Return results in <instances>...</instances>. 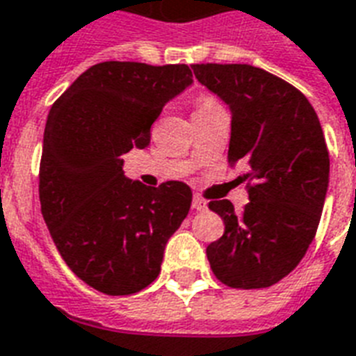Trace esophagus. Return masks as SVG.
<instances>
[{
	"mask_svg": "<svg viewBox=\"0 0 356 356\" xmlns=\"http://www.w3.org/2000/svg\"><path fill=\"white\" fill-rule=\"evenodd\" d=\"M208 208V204H206V200L200 197H193V209H197V211H204V209Z\"/></svg>",
	"mask_w": 356,
	"mask_h": 356,
	"instance_id": "34e87169",
	"label": "esophagus"
}]
</instances>
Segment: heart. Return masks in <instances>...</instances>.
<instances>
[{
  "label": "heart",
  "mask_w": 356,
  "mask_h": 356,
  "mask_svg": "<svg viewBox=\"0 0 356 356\" xmlns=\"http://www.w3.org/2000/svg\"><path fill=\"white\" fill-rule=\"evenodd\" d=\"M219 107V102L216 98H211V96H200L195 104V113H204V111H209V109H216ZM193 113V115H195Z\"/></svg>",
  "instance_id": "b5f03b06"
}]
</instances>
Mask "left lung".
<instances>
[{
	"instance_id": "1",
	"label": "left lung",
	"mask_w": 356,
	"mask_h": 356,
	"mask_svg": "<svg viewBox=\"0 0 356 356\" xmlns=\"http://www.w3.org/2000/svg\"><path fill=\"white\" fill-rule=\"evenodd\" d=\"M195 78L232 113L228 163L249 165V204L211 200L225 234L208 245L211 271L241 290L290 275L318 230L329 189V150L301 90L250 65H193Z\"/></svg>"
}]
</instances>
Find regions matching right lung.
Returning <instances> with one entry per match:
<instances>
[{
	"instance_id": "add662e5",
	"label": "right lung",
	"mask_w": 356,
	"mask_h": 356,
	"mask_svg": "<svg viewBox=\"0 0 356 356\" xmlns=\"http://www.w3.org/2000/svg\"><path fill=\"white\" fill-rule=\"evenodd\" d=\"M191 83L187 65L106 60L49 109L38 175L42 217L66 266L102 293L129 296L152 284L165 245L189 213L187 184L129 180L122 156L150 145L165 104Z\"/></svg>"
}]
</instances>
